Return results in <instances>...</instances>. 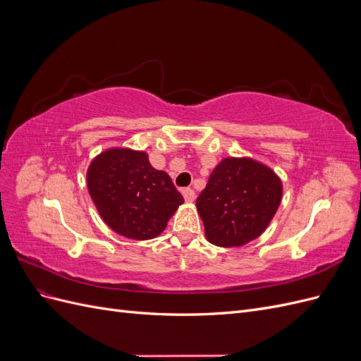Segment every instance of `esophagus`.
Listing matches in <instances>:
<instances>
[{"label":"esophagus","mask_w":361,"mask_h":361,"mask_svg":"<svg viewBox=\"0 0 361 361\" xmlns=\"http://www.w3.org/2000/svg\"><path fill=\"white\" fill-rule=\"evenodd\" d=\"M182 194H183V197H185V200H187V202H194V199H195L194 190H191V188H183V190H182Z\"/></svg>","instance_id":"1"}]
</instances>
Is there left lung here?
Returning <instances> with one entry per match:
<instances>
[{
	"label": "left lung",
	"mask_w": 361,
	"mask_h": 361,
	"mask_svg": "<svg viewBox=\"0 0 361 361\" xmlns=\"http://www.w3.org/2000/svg\"><path fill=\"white\" fill-rule=\"evenodd\" d=\"M274 171L250 158H226L214 169L195 200L204 233L218 247H239L256 239L281 200Z\"/></svg>",
	"instance_id": "left-lung-1"
}]
</instances>
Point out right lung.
I'll list each match as a JSON object with an SVG mask.
<instances>
[{
	"mask_svg": "<svg viewBox=\"0 0 361 361\" xmlns=\"http://www.w3.org/2000/svg\"><path fill=\"white\" fill-rule=\"evenodd\" d=\"M87 185L104 221L138 241L158 236L183 203L169 174L152 167L145 152H104L90 164Z\"/></svg>",
	"mask_w": 361,
	"mask_h": 361,
	"instance_id": "right-lung-1",
	"label": "right lung"
}]
</instances>
